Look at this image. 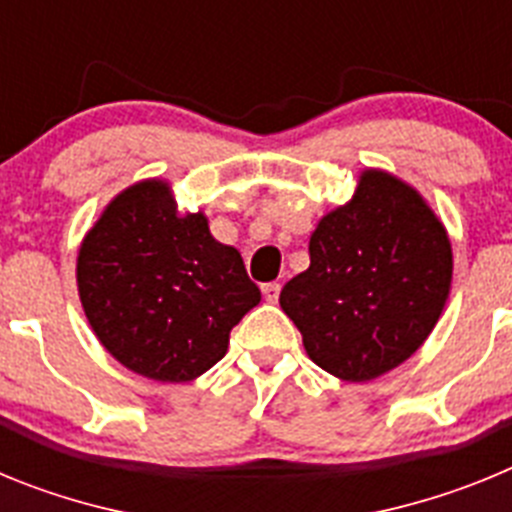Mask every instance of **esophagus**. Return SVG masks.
Wrapping results in <instances>:
<instances>
[{"label": "esophagus", "mask_w": 512, "mask_h": 512, "mask_svg": "<svg viewBox=\"0 0 512 512\" xmlns=\"http://www.w3.org/2000/svg\"><path fill=\"white\" fill-rule=\"evenodd\" d=\"M261 292H264V300L266 302H277L279 300V292H282V287H279L277 282H266V284H261Z\"/></svg>", "instance_id": "1"}]
</instances>
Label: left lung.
I'll return each instance as SVG.
<instances>
[{
	"mask_svg": "<svg viewBox=\"0 0 512 512\" xmlns=\"http://www.w3.org/2000/svg\"><path fill=\"white\" fill-rule=\"evenodd\" d=\"M446 228L415 189L364 171L354 200L325 215L310 266L284 284L279 305L320 369L369 382L415 354L451 287Z\"/></svg>",
	"mask_w": 512,
	"mask_h": 512,
	"instance_id": "left-lung-1",
	"label": "left lung"
}]
</instances>
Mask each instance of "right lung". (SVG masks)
Listing matches in <instances>:
<instances>
[{
    "mask_svg": "<svg viewBox=\"0 0 512 512\" xmlns=\"http://www.w3.org/2000/svg\"><path fill=\"white\" fill-rule=\"evenodd\" d=\"M164 182L117 194L76 264L89 325L120 364L156 382H189L228 351L259 305L241 253L217 243L202 212L179 217Z\"/></svg>",
    "mask_w": 512,
    "mask_h": 512,
    "instance_id": "right-lung-1",
    "label": "right lung"
}]
</instances>
